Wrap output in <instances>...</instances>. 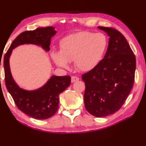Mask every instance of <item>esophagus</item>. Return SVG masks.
I'll use <instances>...</instances> for the list:
<instances>
[{"label":"esophagus","mask_w":146,"mask_h":146,"mask_svg":"<svg viewBox=\"0 0 146 146\" xmlns=\"http://www.w3.org/2000/svg\"><path fill=\"white\" fill-rule=\"evenodd\" d=\"M79 80V78L75 76H72L71 77V83H75L76 81H78Z\"/></svg>","instance_id":"34e87169"}]
</instances>
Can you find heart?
<instances>
[{"label":"heart","instance_id":"heart-1","mask_svg":"<svg viewBox=\"0 0 146 146\" xmlns=\"http://www.w3.org/2000/svg\"><path fill=\"white\" fill-rule=\"evenodd\" d=\"M108 45V38L104 34L79 32L63 38L59 43L60 52L52 51L51 57L55 64L63 68L74 61L78 70L89 72L103 59Z\"/></svg>","mask_w":146,"mask_h":146}]
</instances>
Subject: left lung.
Returning a JSON list of instances; mask_svg holds the SVG:
<instances>
[{"label":"left lung","mask_w":146,"mask_h":146,"mask_svg":"<svg viewBox=\"0 0 146 146\" xmlns=\"http://www.w3.org/2000/svg\"><path fill=\"white\" fill-rule=\"evenodd\" d=\"M109 36L107 51L95 69L82 75L84 103L100 118L114 114L127 98L134 81L135 57L125 37L114 28L98 26Z\"/></svg>","instance_id":"left-lung-1"}]
</instances>
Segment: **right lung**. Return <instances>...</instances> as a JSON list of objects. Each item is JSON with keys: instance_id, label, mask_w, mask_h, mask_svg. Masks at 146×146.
I'll use <instances>...</instances> for the list:
<instances>
[{"instance_id": "add662e5", "label": "right lung", "mask_w": 146, "mask_h": 146, "mask_svg": "<svg viewBox=\"0 0 146 146\" xmlns=\"http://www.w3.org/2000/svg\"><path fill=\"white\" fill-rule=\"evenodd\" d=\"M56 33L52 26L22 32L13 41L4 57L6 87L16 105L24 113L38 120L51 118L56 113L59 107V95L70 85L71 77L53 75L42 87L34 91L24 90L12 77L9 59L12 50L20 45H37L49 52L51 39Z\"/></svg>"}]
</instances>
